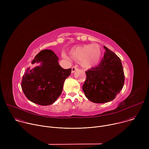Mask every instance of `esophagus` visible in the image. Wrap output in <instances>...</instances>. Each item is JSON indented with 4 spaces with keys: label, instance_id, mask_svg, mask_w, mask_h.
Instances as JSON below:
<instances>
[{
    "label": "esophagus",
    "instance_id": "34e87169",
    "mask_svg": "<svg viewBox=\"0 0 149 149\" xmlns=\"http://www.w3.org/2000/svg\"><path fill=\"white\" fill-rule=\"evenodd\" d=\"M78 70V68L76 66H74L72 67V70H71V72L72 73H74L75 71H76Z\"/></svg>",
    "mask_w": 149,
    "mask_h": 149
}]
</instances>
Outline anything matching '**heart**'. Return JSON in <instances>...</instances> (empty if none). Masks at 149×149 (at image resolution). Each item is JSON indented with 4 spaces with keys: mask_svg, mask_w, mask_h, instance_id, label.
I'll return each mask as SVG.
<instances>
[{
    "mask_svg": "<svg viewBox=\"0 0 149 149\" xmlns=\"http://www.w3.org/2000/svg\"><path fill=\"white\" fill-rule=\"evenodd\" d=\"M69 54L73 60L80 61L83 67L90 68L98 63L101 51L98 44H93L73 47L70 51Z\"/></svg>",
    "mask_w": 149,
    "mask_h": 149,
    "instance_id": "heart-1",
    "label": "heart"
}]
</instances>
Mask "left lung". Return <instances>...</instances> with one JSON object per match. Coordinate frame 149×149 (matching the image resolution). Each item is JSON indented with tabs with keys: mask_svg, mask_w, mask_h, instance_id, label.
<instances>
[{
	"mask_svg": "<svg viewBox=\"0 0 149 149\" xmlns=\"http://www.w3.org/2000/svg\"><path fill=\"white\" fill-rule=\"evenodd\" d=\"M105 52L98 65L86 71V80L82 90L86 97L95 103L113 100L124 83V74L120 58L104 46Z\"/></svg>",
	"mask_w": 149,
	"mask_h": 149,
	"instance_id": "left-lung-1",
	"label": "left lung"
}]
</instances>
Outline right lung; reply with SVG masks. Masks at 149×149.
Masks as SVG:
<instances>
[{"label":"right lung","instance_id":"right-lung-1","mask_svg":"<svg viewBox=\"0 0 149 149\" xmlns=\"http://www.w3.org/2000/svg\"><path fill=\"white\" fill-rule=\"evenodd\" d=\"M58 59L49 49L42 50L35 56L32 64L40 62V65L28 68L21 82L24 93L29 100L40 105H48L60 96L71 68H62Z\"/></svg>","mask_w":149,"mask_h":149}]
</instances>
